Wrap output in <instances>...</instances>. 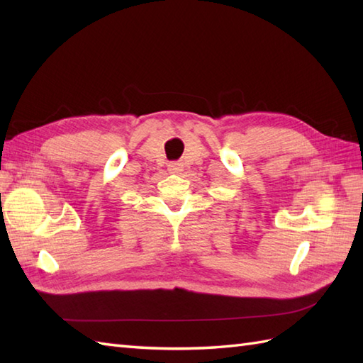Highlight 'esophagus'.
Listing matches in <instances>:
<instances>
[{"label":"esophagus","mask_w":363,"mask_h":363,"mask_svg":"<svg viewBox=\"0 0 363 363\" xmlns=\"http://www.w3.org/2000/svg\"><path fill=\"white\" fill-rule=\"evenodd\" d=\"M168 169H169V173H181L182 164H179V162H173V164L168 165Z\"/></svg>","instance_id":"34e87169"}]
</instances>
